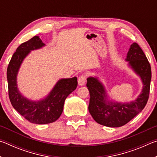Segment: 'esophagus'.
Instances as JSON below:
<instances>
[{"instance_id": "34e87169", "label": "esophagus", "mask_w": 157, "mask_h": 157, "mask_svg": "<svg viewBox=\"0 0 157 157\" xmlns=\"http://www.w3.org/2000/svg\"><path fill=\"white\" fill-rule=\"evenodd\" d=\"M86 81V75L84 74H82L78 78V84L79 86H83L85 84Z\"/></svg>"}]
</instances>
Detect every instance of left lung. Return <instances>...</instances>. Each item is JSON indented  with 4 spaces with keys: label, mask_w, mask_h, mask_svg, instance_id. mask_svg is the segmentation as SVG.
I'll list each match as a JSON object with an SVG mask.
<instances>
[{
    "label": "left lung",
    "mask_w": 157,
    "mask_h": 157,
    "mask_svg": "<svg viewBox=\"0 0 157 157\" xmlns=\"http://www.w3.org/2000/svg\"><path fill=\"white\" fill-rule=\"evenodd\" d=\"M143 82L139 97L128 103L110 102L105 86L97 78H87L86 86L90 94L89 111L93 118L102 125L110 127L123 126L141 111L147 104L152 78L151 66L139 45L133 43L125 59Z\"/></svg>",
    "instance_id": "1"
}]
</instances>
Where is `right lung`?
<instances>
[{
    "mask_svg": "<svg viewBox=\"0 0 157 157\" xmlns=\"http://www.w3.org/2000/svg\"><path fill=\"white\" fill-rule=\"evenodd\" d=\"M45 46L39 36L21 44L12 55L7 70L9 98L11 104L21 116L32 123L48 124L56 121L63 111L66 98L78 86V79H61L44 99L32 101L23 97L17 87V76L21 63L31 50Z\"/></svg>",
    "mask_w": 157,
    "mask_h": 157,
    "instance_id": "add662e5",
    "label": "right lung"
}]
</instances>
